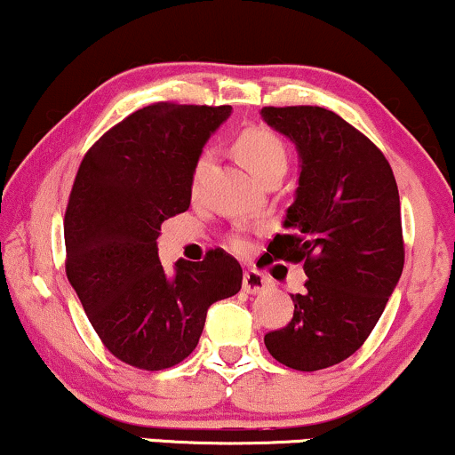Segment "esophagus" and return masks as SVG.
Instances as JSON below:
<instances>
[{
    "label": "esophagus",
    "mask_w": 455,
    "mask_h": 455,
    "mask_svg": "<svg viewBox=\"0 0 455 455\" xmlns=\"http://www.w3.org/2000/svg\"><path fill=\"white\" fill-rule=\"evenodd\" d=\"M269 286H271L269 277H265L256 269H248L243 273V290L248 294H260V292H265Z\"/></svg>",
    "instance_id": "esophagus-1"
}]
</instances>
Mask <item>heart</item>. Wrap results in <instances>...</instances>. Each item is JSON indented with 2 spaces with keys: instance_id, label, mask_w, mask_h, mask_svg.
Masks as SVG:
<instances>
[{
  "instance_id": "1",
  "label": "heart",
  "mask_w": 455,
  "mask_h": 455,
  "mask_svg": "<svg viewBox=\"0 0 455 455\" xmlns=\"http://www.w3.org/2000/svg\"><path fill=\"white\" fill-rule=\"evenodd\" d=\"M235 150H237L239 158L243 161V165L250 169L251 173L259 175L260 180H265L267 175L286 172L288 167V150L283 146V141L277 138L275 133H271L269 129H248L239 135L235 141ZM212 150H204L196 156L193 173H190V188L199 190L201 182H204L207 169L212 165ZM233 245L237 250L245 248V242L242 237H235Z\"/></svg>"
}]
</instances>
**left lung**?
Listing matches in <instances>:
<instances>
[{
    "instance_id": "8db88e82",
    "label": "left lung",
    "mask_w": 455,
    "mask_h": 455,
    "mask_svg": "<svg viewBox=\"0 0 455 455\" xmlns=\"http://www.w3.org/2000/svg\"><path fill=\"white\" fill-rule=\"evenodd\" d=\"M265 123L297 146V199L269 254L303 262L305 292L294 315L265 335L277 363L320 371L369 339L403 273L404 242L396 180L384 152L339 114L317 106L262 108Z\"/></svg>"
}]
</instances>
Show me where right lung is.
Wrapping results in <instances>:
<instances>
[{"label":"right lung","instance_id":"1","mask_svg":"<svg viewBox=\"0 0 455 455\" xmlns=\"http://www.w3.org/2000/svg\"><path fill=\"white\" fill-rule=\"evenodd\" d=\"M231 106L156 101L129 114L82 158L65 210V273L101 343L141 371L180 364L210 305L239 292L243 271L216 248L201 262L158 260L161 224L190 205V173Z\"/></svg>","mask_w":455,"mask_h":455}]
</instances>
